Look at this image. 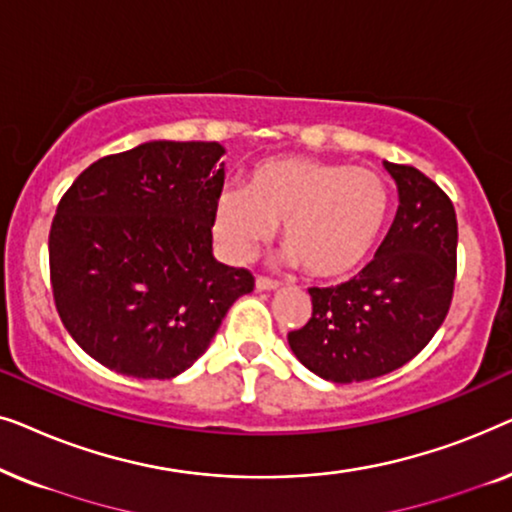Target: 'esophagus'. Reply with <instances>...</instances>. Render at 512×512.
<instances>
[{"label":"esophagus","mask_w":512,"mask_h":512,"mask_svg":"<svg viewBox=\"0 0 512 512\" xmlns=\"http://www.w3.org/2000/svg\"><path fill=\"white\" fill-rule=\"evenodd\" d=\"M256 289L258 291H275V289H279V282H275V279H270V277L258 275L256 277Z\"/></svg>","instance_id":"1"}]
</instances>
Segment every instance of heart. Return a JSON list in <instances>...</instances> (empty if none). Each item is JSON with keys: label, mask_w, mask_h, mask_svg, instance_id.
<instances>
[{"label": "heart", "mask_w": 512, "mask_h": 512, "mask_svg": "<svg viewBox=\"0 0 512 512\" xmlns=\"http://www.w3.org/2000/svg\"><path fill=\"white\" fill-rule=\"evenodd\" d=\"M391 207L389 186L370 167L307 156L258 163L247 186H226L214 202V237L235 261H247L275 235L289 261L310 277L352 275L370 256Z\"/></svg>", "instance_id": "heart-1"}]
</instances>
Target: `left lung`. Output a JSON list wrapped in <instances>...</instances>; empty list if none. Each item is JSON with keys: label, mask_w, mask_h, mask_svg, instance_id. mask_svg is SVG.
I'll list each match as a JSON object with an SVG mask.
<instances>
[{"label": "left lung", "mask_w": 512, "mask_h": 512, "mask_svg": "<svg viewBox=\"0 0 512 512\" xmlns=\"http://www.w3.org/2000/svg\"><path fill=\"white\" fill-rule=\"evenodd\" d=\"M398 212L375 258L345 284L312 286V317L289 333L296 359L328 382L373 380L422 352L450 310L457 214L443 188L384 160Z\"/></svg>", "instance_id": "obj_1"}]
</instances>
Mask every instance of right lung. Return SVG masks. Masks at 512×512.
I'll use <instances>...</instances> for the list:
<instances>
[{
    "label": "right lung",
    "instance_id": "right-lung-1",
    "mask_svg": "<svg viewBox=\"0 0 512 512\" xmlns=\"http://www.w3.org/2000/svg\"><path fill=\"white\" fill-rule=\"evenodd\" d=\"M219 142H146L104 156L62 195L48 235L55 307L83 352L137 380L205 354L254 275L212 254Z\"/></svg>",
    "mask_w": 512,
    "mask_h": 512
}]
</instances>
